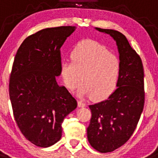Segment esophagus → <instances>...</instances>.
I'll return each instance as SVG.
<instances>
[{
  "instance_id": "1",
  "label": "esophagus",
  "mask_w": 158,
  "mask_h": 158,
  "mask_svg": "<svg viewBox=\"0 0 158 158\" xmlns=\"http://www.w3.org/2000/svg\"><path fill=\"white\" fill-rule=\"evenodd\" d=\"M77 104H78V107H85V104H84L83 102L80 101V100H79V101L77 102Z\"/></svg>"
}]
</instances>
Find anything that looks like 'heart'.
<instances>
[{"mask_svg":"<svg viewBox=\"0 0 158 158\" xmlns=\"http://www.w3.org/2000/svg\"><path fill=\"white\" fill-rule=\"evenodd\" d=\"M72 60L61 62V75L65 86L76 89L81 81L77 95L104 99L115 89L121 72V62L117 55L94 40H85L76 45L71 53Z\"/></svg>","mask_w":158,"mask_h":158,"instance_id":"b5f03b06","label":"heart"}]
</instances>
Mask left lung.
Wrapping results in <instances>:
<instances>
[{
    "label": "left lung",
    "mask_w": 158,
    "mask_h": 158,
    "mask_svg": "<svg viewBox=\"0 0 158 158\" xmlns=\"http://www.w3.org/2000/svg\"><path fill=\"white\" fill-rule=\"evenodd\" d=\"M116 42L121 72L117 89L108 98L89 105L92 118L87 128L89 143L100 153L112 152L134 133L145 102L144 69L139 55L118 31L96 27Z\"/></svg>",
    "instance_id": "1"
}]
</instances>
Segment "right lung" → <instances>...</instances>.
I'll return each instance as SVG.
<instances>
[{
    "instance_id": "add662e5",
    "label": "right lung",
    "mask_w": 158,
    "mask_h": 158,
    "mask_svg": "<svg viewBox=\"0 0 158 158\" xmlns=\"http://www.w3.org/2000/svg\"><path fill=\"white\" fill-rule=\"evenodd\" d=\"M76 27L45 28L28 36L18 49L9 81L14 118L23 136L40 147L62 137V123L77 103L59 86L60 49Z\"/></svg>"
}]
</instances>
